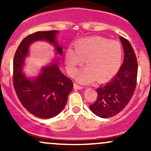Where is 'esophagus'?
I'll return each instance as SVG.
<instances>
[{
    "instance_id": "obj_1",
    "label": "esophagus",
    "mask_w": 151,
    "mask_h": 151,
    "mask_svg": "<svg viewBox=\"0 0 151 151\" xmlns=\"http://www.w3.org/2000/svg\"><path fill=\"white\" fill-rule=\"evenodd\" d=\"M74 89H82V88H83V86H80V85H79L78 84H77V83H74Z\"/></svg>"
}]
</instances>
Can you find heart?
<instances>
[{
    "mask_svg": "<svg viewBox=\"0 0 151 151\" xmlns=\"http://www.w3.org/2000/svg\"><path fill=\"white\" fill-rule=\"evenodd\" d=\"M75 50L68 47L65 52L67 71L73 75L85 60L87 67L78 72L77 80L88 83L96 78L104 81L119 68L122 58V49L118 42L101 36L81 39L74 44Z\"/></svg>",
    "mask_w": 151,
    "mask_h": 151,
    "instance_id": "1",
    "label": "heart"
}]
</instances>
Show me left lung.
I'll return each instance as SVG.
<instances>
[{"label":"left lung","instance_id":"left-lung-1","mask_svg":"<svg viewBox=\"0 0 151 151\" xmlns=\"http://www.w3.org/2000/svg\"><path fill=\"white\" fill-rule=\"evenodd\" d=\"M124 51V60L116 75L96 88L97 99L90 105L95 115L103 118L113 117L123 110L133 96L137 85L138 64L130 42L120 37Z\"/></svg>","mask_w":151,"mask_h":151}]
</instances>
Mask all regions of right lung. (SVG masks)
Segmentation results:
<instances>
[{"mask_svg":"<svg viewBox=\"0 0 151 151\" xmlns=\"http://www.w3.org/2000/svg\"><path fill=\"white\" fill-rule=\"evenodd\" d=\"M57 30L38 31L28 35L17 49L13 61V85L22 106L30 113L39 118H50L60 113L73 89L71 79L60 72L56 62L45 67L42 74L29 80L22 72L24 59L30 44L36 40H45L53 44L60 55L63 50L56 43Z\"/></svg>","mask_w":151,"mask_h":151,"instance_id":"1","label":"right lung"}]
</instances>
